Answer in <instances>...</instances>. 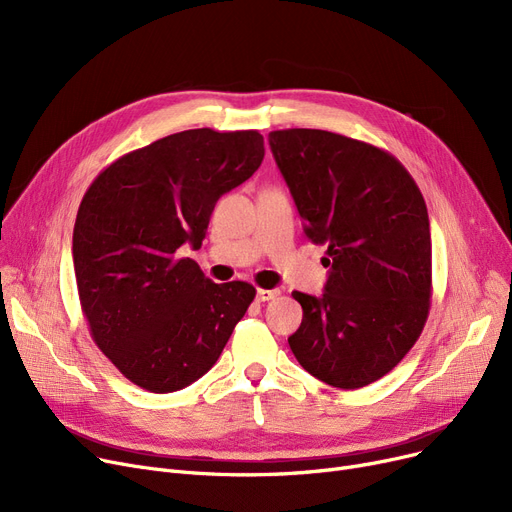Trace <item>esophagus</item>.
<instances>
[{
  "label": "esophagus",
  "mask_w": 512,
  "mask_h": 512,
  "mask_svg": "<svg viewBox=\"0 0 512 512\" xmlns=\"http://www.w3.org/2000/svg\"><path fill=\"white\" fill-rule=\"evenodd\" d=\"M280 294V290H265V288H259L257 290V301L259 303H265V301H272V299H276Z\"/></svg>",
  "instance_id": "1"
}]
</instances>
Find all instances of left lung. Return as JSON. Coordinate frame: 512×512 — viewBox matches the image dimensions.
<instances>
[{"mask_svg": "<svg viewBox=\"0 0 512 512\" xmlns=\"http://www.w3.org/2000/svg\"><path fill=\"white\" fill-rule=\"evenodd\" d=\"M276 164L315 245H328L321 297L303 307L290 351L313 378L355 390L384 378L425 326L432 234L419 186L384 149L315 128L270 132Z\"/></svg>", "mask_w": 512, "mask_h": 512, "instance_id": "left-lung-1", "label": "left lung"}]
</instances>
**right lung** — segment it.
Returning a JSON list of instances; mask_svg holds the SVG:
<instances>
[{
    "label": "right lung",
    "instance_id": "right-lung-1",
    "mask_svg": "<svg viewBox=\"0 0 512 512\" xmlns=\"http://www.w3.org/2000/svg\"><path fill=\"white\" fill-rule=\"evenodd\" d=\"M265 155L257 130H182L107 166L78 207V299L101 353L143 390L197 382L255 299L247 282L215 284L180 247L199 249L218 199Z\"/></svg>",
    "mask_w": 512,
    "mask_h": 512
}]
</instances>
